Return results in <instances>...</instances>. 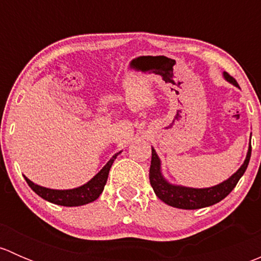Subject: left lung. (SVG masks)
Returning a JSON list of instances; mask_svg holds the SVG:
<instances>
[{"label":"left lung","mask_w":261,"mask_h":261,"mask_svg":"<svg viewBox=\"0 0 261 261\" xmlns=\"http://www.w3.org/2000/svg\"><path fill=\"white\" fill-rule=\"evenodd\" d=\"M223 78L228 83L232 84V86L239 87L238 82L226 72H223ZM250 156H251V145H249L246 158H245L243 165L231 177H228L226 180L221 181L220 184L207 187V188H192V187L170 183L163 175L160 158L156 154L154 147H151V164H150L149 172L150 184H151L158 198L162 199L168 206L181 210L203 208V207H208L215 203H218V202L222 201L225 197L230 194V192L235 188L238 181L244 175L245 170H246L247 165H249Z\"/></svg>","instance_id":"left-lung-1"}]
</instances>
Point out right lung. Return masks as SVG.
I'll return each mask as SVG.
<instances>
[{
  "instance_id": "add662e5",
  "label": "right lung",
  "mask_w": 261,
  "mask_h": 261,
  "mask_svg": "<svg viewBox=\"0 0 261 261\" xmlns=\"http://www.w3.org/2000/svg\"><path fill=\"white\" fill-rule=\"evenodd\" d=\"M121 154V151L116 152L114 156L107 162V164L83 186L77 187L73 189H51L46 188V187H41L39 184H35L31 181L29 178L25 177V180L28 181L29 187L35 192L38 196L44 198L45 201L51 202L54 204H59V206L65 207H77L83 206V204L91 203V202L96 201L101 193L103 192L105 186H106L107 178H109L110 169H111L112 164H114L115 159L117 155Z\"/></svg>"
}]
</instances>
